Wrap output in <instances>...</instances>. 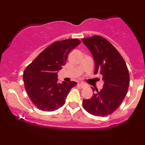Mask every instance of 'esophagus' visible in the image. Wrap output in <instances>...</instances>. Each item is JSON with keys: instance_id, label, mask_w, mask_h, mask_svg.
I'll return each instance as SVG.
<instances>
[{"instance_id": "esophagus-1", "label": "esophagus", "mask_w": 145, "mask_h": 145, "mask_svg": "<svg viewBox=\"0 0 145 145\" xmlns=\"http://www.w3.org/2000/svg\"><path fill=\"white\" fill-rule=\"evenodd\" d=\"M79 84L80 85V86L82 88H84V87H86V84H84V83H83V82H80Z\"/></svg>"}]
</instances>
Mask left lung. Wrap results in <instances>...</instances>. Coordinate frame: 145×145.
Returning <instances> with one entry per match:
<instances>
[{"label":"left lung","mask_w":145,"mask_h":145,"mask_svg":"<svg viewBox=\"0 0 145 145\" xmlns=\"http://www.w3.org/2000/svg\"><path fill=\"white\" fill-rule=\"evenodd\" d=\"M82 42L89 49L95 61L94 74L103 76V89L89 99L82 101L84 108L94 116H106L114 112L123 101L129 85L126 63L114 46L99 35L84 38ZM95 91L94 89H93Z\"/></svg>","instance_id":"8db88e82"}]
</instances>
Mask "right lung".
Here are the masks:
<instances>
[{"label":"right lung","instance_id":"right-lung-1","mask_svg":"<svg viewBox=\"0 0 145 145\" xmlns=\"http://www.w3.org/2000/svg\"><path fill=\"white\" fill-rule=\"evenodd\" d=\"M77 39L58 41L50 45L25 69L24 87L33 104L43 111H54L65 103L74 81L57 82L58 71L65 64L71 50L80 44Z\"/></svg>","mask_w":145,"mask_h":145}]
</instances>
